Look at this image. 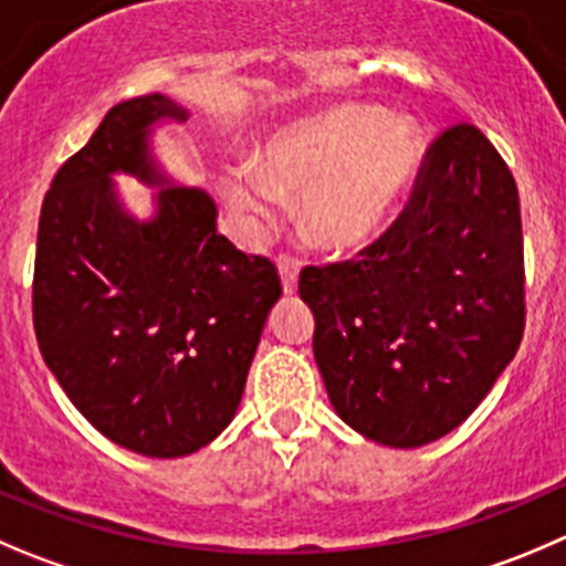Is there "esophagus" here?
I'll list each match as a JSON object with an SVG mask.
<instances>
[{"label":"esophagus","instance_id":"34e87169","mask_svg":"<svg viewBox=\"0 0 566 566\" xmlns=\"http://www.w3.org/2000/svg\"><path fill=\"white\" fill-rule=\"evenodd\" d=\"M277 269H280V283H283V294L292 297V294L297 292V277H300L297 261H294L292 255H280Z\"/></svg>","mask_w":566,"mask_h":566}]
</instances>
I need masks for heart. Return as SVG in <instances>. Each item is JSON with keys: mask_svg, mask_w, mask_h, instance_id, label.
I'll list each match as a JSON object with an SVG mask.
<instances>
[{"mask_svg": "<svg viewBox=\"0 0 566 566\" xmlns=\"http://www.w3.org/2000/svg\"><path fill=\"white\" fill-rule=\"evenodd\" d=\"M422 158L424 136L413 118L338 105L274 133L261 166H228L219 191L252 222H274L283 197H300V222L316 244L358 250L391 222Z\"/></svg>", "mask_w": 566, "mask_h": 566, "instance_id": "1", "label": "heart"}]
</instances>
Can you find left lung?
<instances>
[{"label":"left lung","mask_w":566,"mask_h":566,"mask_svg":"<svg viewBox=\"0 0 566 566\" xmlns=\"http://www.w3.org/2000/svg\"><path fill=\"white\" fill-rule=\"evenodd\" d=\"M314 358L338 417L386 448L459 428L525 327L520 193L486 136L430 144L411 202L358 261L305 266Z\"/></svg>","instance_id":"obj_1"}]
</instances>
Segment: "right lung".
Listing matches in <instances>:
<instances>
[{
    "label": "right lung",
    "mask_w": 566,
    "mask_h": 566,
    "mask_svg": "<svg viewBox=\"0 0 566 566\" xmlns=\"http://www.w3.org/2000/svg\"><path fill=\"white\" fill-rule=\"evenodd\" d=\"M188 116L164 94L118 102L57 169L38 222L46 367L99 433L149 459L197 453L228 428L280 300L274 263L217 233L211 193L160 169L155 127ZM113 174L161 188L153 218L126 211Z\"/></svg>",
    "instance_id": "add662e5"
}]
</instances>
